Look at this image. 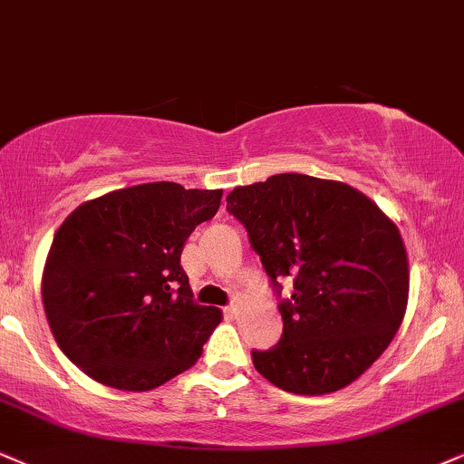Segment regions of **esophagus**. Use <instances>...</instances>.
Segmentation results:
<instances>
[{"mask_svg": "<svg viewBox=\"0 0 464 464\" xmlns=\"http://www.w3.org/2000/svg\"><path fill=\"white\" fill-rule=\"evenodd\" d=\"M223 312H226V316H234V314H237V305H234V303H230V305H227L226 307V310H223Z\"/></svg>", "mask_w": 464, "mask_h": 464, "instance_id": "obj_1", "label": "esophagus"}]
</instances>
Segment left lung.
I'll return each mask as SVG.
<instances>
[{
	"label": "left lung",
	"instance_id": "obj_1",
	"mask_svg": "<svg viewBox=\"0 0 464 464\" xmlns=\"http://www.w3.org/2000/svg\"><path fill=\"white\" fill-rule=\"evenodd\" d=\"M227 210L247 227L279 301L277 346L251 351L279 390L323 396L351 385L390 346L409 301V260L398 226L362 191L305 174L237 187Z\"/></svg>",
	"mask_w": 464,
	"mask_h": 464
}]
</instances>
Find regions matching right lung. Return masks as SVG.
Masks as SVG:
<instances>
[{"mask_svg": "<svg viewBox=\"0 0 464 464\" xmlns=\"http://www.w3.org/2000/svg\"><path fill=\"white\" fill-rule=\"evenodd\" d=\"M221 196L146 182L66 217L44 262L43 305L57 346L90 379L148 392L198 362L221 310L193 301L180 254Z\"/></svg>", "mask_w": 464, "mask_h": 464, "instance_id": "add662e5", "label": "right lung"}]
</instances>
